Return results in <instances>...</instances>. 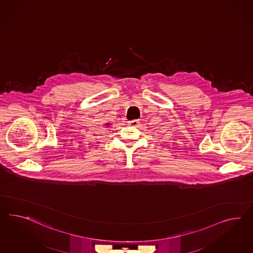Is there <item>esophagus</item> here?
Listing matches in <instances>:
<instances>
[{"instance_id": "34e87169", "label": "esophagus", "mask_w": 253, "mask_h": 253, "mask_svg": "<svg viewBox=\"0 0 253 253\" xmlns=\"http://www.w3.org/2000/svg\"><path fill=\"white\" fill-rule=\"evenodd\" d=\"M128 125L130 126H136L138 124H139V120L138 119H134V120H131V121H128L127 122Z\"/></svg>"}]
</instances>
